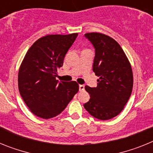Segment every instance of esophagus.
<instances>
[{"instance_id": "1", "label": "esophagus", "mask_w": 153, "mask_h": 153, "mask_svg": "<svg viewBox=\"0 0 153 153\" xmlns=\"http://www.w3.org/2000/svg\"><path fill=\"white\" fill-rule=\"evenodd\" d=\"M79 91H83V90H85V86H83V85H79Z\"/></svg>"}]
</instances>
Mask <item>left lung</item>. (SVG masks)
Segmentation results:
<instances>
[{"label": "left lung", "mask_w": 153, "mask_h": 153, "mask_svg": "<svg viewBox=\"0 0 153 153\" xmlns=\"http://www.w3.org/2000/svg\"><path fill=\"white\" fill-rule=\"evenodd\" d=\"M95 48L93 70L97 87L85 86L90 96L83 105L91 116L107 120L121 113L131 96L133 76L130 63L114 39L100 33L85 34Z\"/></svg>", "instance_id": "1"}]
</instances>
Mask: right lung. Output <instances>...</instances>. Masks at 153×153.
<instances>
[{"mask_svg": "<svg viewBox=\"0 0 153 153\" xmlns=\"http://www.w3.org/2000/svg\"><path fill=\"white\" fill-rule=\"evenodd\" d=\"M78 33L51 34L35 41L27 52L18 73V88L32 113L42 119L61 113L79 91L76 81L59 82L57 69Z\"/></svg>", "mask_w": 153, "mask_h": 153, "instance_id": "add662e5", "label": "right lung"}]
</instances>
